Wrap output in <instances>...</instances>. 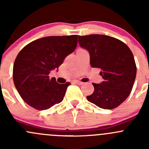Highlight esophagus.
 <instances>
[{
    "label": "esophagus",
    "instance_id": "obj_1",
    "mask_svg": "<svg viewBox=\"0 0 149 149\" xmlns=\"http://www.w3.org/2000/svg\"><path fill=\"white\" fill-rule=\"evenodd\" d=\"M75 83H76V84H78V85H82V84H84L83 82L79 81H75Z\"/></svg>",
    "mask_w": 149,
    "mask_h": 149
}]
</instances>
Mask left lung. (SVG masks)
I'll list each match as a JSON object with an SVG mask.
<instances>
[{"label":"left lung","mask_w":149,"mask_h":149,"mask_svg":"<svg viewBox=\"0 0 149 149\" xmlns=\"http://www.w3.org/2000/svg\"><path fill=\"white\" fill-rule=\"evenodd\" d=\"M79 43L88 52L92 68L101 69L104 81L93 83L94 91L88 102L105 109L121 104L130 94L136 76V65L130 48L114 37L103 34L79 36Z\"/></svg>","instance_id":"8db88e82"}]
</instances>
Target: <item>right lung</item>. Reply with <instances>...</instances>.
I'll list each match as a JSON object with an SVG mask.
<instances>
[{"mask_svg":"<svg viewBox=\"0 0 149 149\" xmlns=\"http://www.w3.org/2000/svg\"><path fill=\"white\" fill-rule=\"evenodd\" d=\"M78 35L50 36L31 42L15 60L13 79L21 97L38 110L63 101L69 82L60 84L49 73L58 69L77 46Z\"/></svg>","mask_w":149,"mask_h":149,"instance_id":"obj_1","label":"right lung"}]
</instances>
